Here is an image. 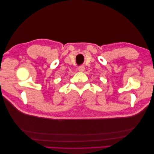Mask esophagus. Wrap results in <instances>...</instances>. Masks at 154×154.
Returning a JSON list of instances; mask_svg holds the SVG:
<instances>
[{
    "label": "esophagus",
    "instance_id": "esophagus-1",
    "mask_svg": "<svg viewBox=\"0 0 154 154\" xmlns=\"http://www.w3.org/2000/svg\"><path fill=\"white\" fill-rule=\"evenodd\" d=\"M78 70L80 72H83L85 71V67L84 66H79L78 67Z\"/></svg>",
    "mask_w": 154,
    "mask_h": 154
}]
</instances>
